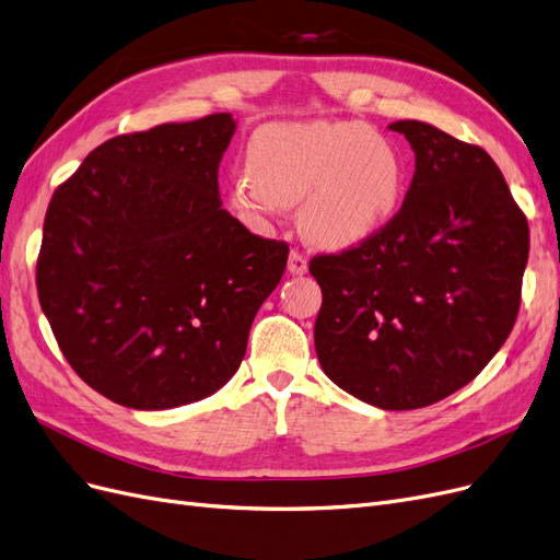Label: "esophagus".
I'll use <instances>...</instances> for the list:
<instances>
[{"instance_id": "esophagus-1", "label": "esophagus", "mask_w": 560, "mask_h": 560, "mask_svg": "<svg viewBox=\"0 0 560 560\" xmlns=\"http://www.w3.org/2000/svg\"><path fill=\"white\" fill-rule=\"evenodd\" d=\"M287 270H290L292 276H306L308 273V257H306V254L292 249L290 261H287Z\"/></svg>"}]
</instances>
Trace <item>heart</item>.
I'll use <instances>...</instances> for the list:
<instances>
[{"instance_id": "heart-1", "label": "heart", "mask_w": 560, "mask_h": 560, "mask_svg": "<svg viewBox=\"0 0 560 560\" xmlns=\"http://www.w3.org/2000/svg\"><path fill=\"white\" fill-rule=\"evenodd\" d=\"M406 186L409 165L387 135L362 121H290L252 135L247 167L231 175L226 198L261 226L299 202L311 243L348 249L393 222Z\"/></svg>"}]
</instances>
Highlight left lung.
<instances>
[{
    "label": "left lung",
    "mask_w": 560,
    "mask_h": 560,
    "mask_svg": "<svg viewBox=\"0 0 560 560\" xmlns=\"http://www.w3.org/2000/svg\"><path fill=\"white\" fill-rule=\"evenodd\" d=\"M387 128L416 154L411 189L374 238L311 261L322 290L315 350L352 397L409 411L477 378L504 346L530 233L481 147L422 121Z\"/></svg>",
    "instance_id": "obj_1"
}]
</instances>
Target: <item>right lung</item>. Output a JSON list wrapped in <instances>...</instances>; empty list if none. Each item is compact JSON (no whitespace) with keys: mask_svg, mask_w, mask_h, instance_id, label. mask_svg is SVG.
I'll use <instances>...</instances> for the list:
<instances>
[{"mask_svg":"<svg viewBox=\"0 0 560 560\" xmlns=\"http://www.w3.org/2000/svg\"><path fill=\"white\" fill-rule=\"evenodd\" d=\"M231 114L118 135L48 202L37 292L56 341L100 395L163 411L214 395L238 371L284 243L222 208Z\"/></svg>","mask_w":560,"mask_h":560,"instance_id":"obj_1","label":"right lung"}]
</instances>
